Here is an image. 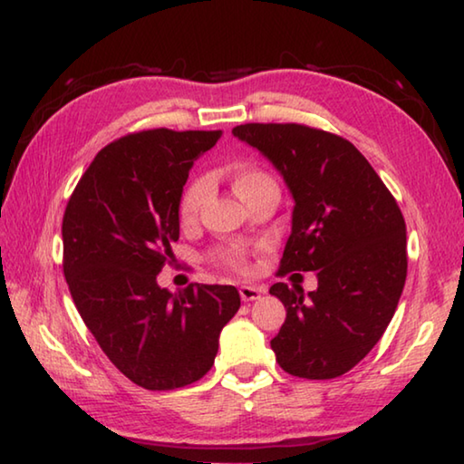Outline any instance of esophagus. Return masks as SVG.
<instances>
[{"label": "esophagus", "instance_id": "34e87169", "mask_svg": "<svg viewBox=\"0 0 464 464\" xmlns=\"http://www.w3.org/2000/svg\"><path fill=\"white\" fill-rule=\"evenodd\" d=\"M263 289L256 287V285H242L240 287V297L242 302H255V299L261 297Z\"/></svg>", "mask_w": 464, "mask_h": 464}]
</instances>
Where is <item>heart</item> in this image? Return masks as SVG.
Returning <instances> with one entry per match:
<instances>
[{"label":"heart","mask_w":464,"mask_h":464,"mask_svg":"<svg viewBox=\"0 0 464 464\" xmlns=\"http://www.w3.org/2000/svg\"><path fill=\"white\" fill-rule=\"evenodd\" d=\"M265 183H273V181L269 179V175L263 173V170L253 169V167H240L234 170V189H237L240 198H245L248 191H253L255 187L265 185ZM206 193H208V179L203 177L195 179V181L187 187L181 198V203H179V216H181L183 222H189V219L195 218L203 198H206ZM227 258H230L234 265H240L242 263L240 248L230 250V253H227Z\"/></svg>","instance_id":"1"}]
</instances>
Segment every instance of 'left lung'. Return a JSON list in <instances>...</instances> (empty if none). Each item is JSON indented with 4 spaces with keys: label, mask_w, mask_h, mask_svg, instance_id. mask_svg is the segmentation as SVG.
<instances>
[{
    "label": "left lung",
    "mask_w": 464,
    "mask_h": 464,
    "mask_svg": "<svg viewBox=\"0 0 464 464\" xmlns=\"http://www.w3.org/2000/svg\"><path fill=\"white\" fill-rule=\"evenodd\" d=\"M277 169L294 198L281 273L315 271L318 289L275 283L287 318L271 348L283 371L334 379L383 336L408 273L405 222L369 160L336 134L302 124L232 130Z\"/></svg>",
    "instance_id": "1"
}]
</instances>
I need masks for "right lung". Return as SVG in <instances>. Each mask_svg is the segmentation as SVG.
I'll use <instances>...</instances> for the list:
<instances>
[{
	"label": "right lung",
	"instance_id": "1",
	"mask_svg": "<svg viewBox=\"0 0 464 464\" xmlns=\"http://www.w3.org/2000/svg\"><path fill=\"white\" fill-rule=\"evenodd\" d=\"M222 130H146L97 152L63 218L64 279L77 312L120 372L150 392L191 385L214 364L240 307L232 285H159L175 258L179 203L193 162Z\"/></svg>",
	"mask_w": 464,
	"mask_h": 464
}]
</instances>
